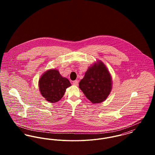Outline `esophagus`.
<instances>
[{
	"mask_svg": "<svg viewBox=\"0 0 155 155\" xmlns=\"http://www.w3.org/2000/svg\"><path fill=\"white\" fill-rule=\"evenodd\" d=\"M73 85H75V86H78V81H74L73 82Z\"/></svg>",
	"mask_w": 155,
	"mask_h": 155,
	"instance_id": "1",
	"label": "esophagus"
}]
</instances>
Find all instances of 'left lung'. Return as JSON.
Instances as JSON below:
<instances>
[{
	"instance_id": "1",
	"label": "left lung",
	"mask_w": 155,
	"mask_h": 155,
	"mask_svg": "<svg viewBox=\"0 0 155 155\" xmlns=\"http://www.w3.org/2000/svg\"><path fill=\"white\" fill-rule=\"evenodd\" d=\"M79 85L90 101L94 104L100 103L106 100L110 93L111 77L106 65L98 61L89 67Z\"/></svg>"
}]
</instances>
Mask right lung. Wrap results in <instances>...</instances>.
Masks as SVG:
<instances>
[{
    "mask_svg": "<svg viewBox=\"0 0 155 155\" xmlns=\"http://www.w3.org/2000/svg\"><path fill=\"white\" fill-rule=\"evenodd\" d=\"M70 81L63 78L58 70L50 69L41 76L39 87L42 95L49 102L57 103L63 97Z\"/></svg>",
    "mask_w": 155,
    "mask_h": 155,
    "instance_id": "obj_1",
    "label": "right lung"
}]
</instances>
